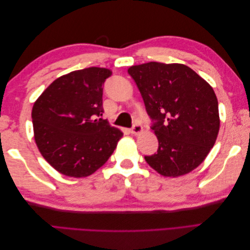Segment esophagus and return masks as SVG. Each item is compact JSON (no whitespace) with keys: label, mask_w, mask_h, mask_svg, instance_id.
I'll return each instance as SVG.
<instances>
[{"label":"esophagus","mask_w":250,"mask_h":250,"mask_svg":"<svg viewBox=\"0 0 250 250\" xmlns=\"http://www.w3.org/2000/svg\"><path fill=\"white\" fill-rule=\"evenodd\" d=\"M142 131H143V127H142V125L139 124V123H135V124L132 126L131 129H130V132H131L132 134H134V135H137V134L141 133Z\"/></svg>","instance_id":"34e87169"}]
</instances>
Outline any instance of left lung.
<instances>
[{"label": "left lung", "mask_w": 250, "mask_h": 250, "mask_svg": "<svg viewBox=\"0 0 250 250\" xmlns=\"http://www.w3.org/2000/svg\"><path fill=\"white\" fill-rule=\"evenodd\" d=\"M154 122L157 152L145 156L151 168L166 177L193 171L206 160L220 128L213 87L181 63L151 62L128 69Z\"/></svg>", "instance_id": "1"}]
</instances>
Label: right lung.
<instances>
[{
	"instance_id": "1",
	"label": "right lung",
	"mask_w": 250,
	"mask_h": 250,
	"mask_svg": "<svg viewBox=\"0 0 250 250\" xmlns=\"http://www.w3.org/2000/svg\"><path fill=\"white\" fill-rule=\"evenodd\" d=\"M112 72L92 66L57 78L34 102L32 123L40 152L70 177H86L107 162L123 132L104 112L102 85Z\"/></svg>"
}]
</instances>
